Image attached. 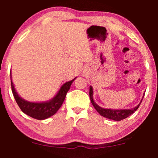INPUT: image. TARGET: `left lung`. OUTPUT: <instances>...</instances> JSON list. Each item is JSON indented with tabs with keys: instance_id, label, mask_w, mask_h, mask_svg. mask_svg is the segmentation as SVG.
Segmentation results:
<instances>
[{
	"instance_id": "1",
	"label": "left lung",
	"mask_w": 158,
	"mask_h": 158,
	"mask_svg": "<svg viewBox=\"0 0 158 158\" xmlns=\"http://www.w3.org/2000/svg\"><path fill=\"white\" fill-rule=\"evenodd\" d=\"M93 94H94V90H93V88L91 86H90V92H89V96L90 98V101H91L93 106L96 109L97 111L98 112L99 114L101 115L103 117H106L109 119H112L114 121H121L124 119L131 115L134 112L137 111L138 108L141 104L142 99L144 96V94H143L142 98L140 103L138 104L137 106L132 109H103V108L99 106L98 104H96V103L94 101V98H93Z\"/></svg>"
}]
</instances>
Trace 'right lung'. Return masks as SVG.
I'll return each instance as SVG.
<instances>
[{"label":"right lung","mask_w":158,"mask_h":158,"mask_svg":"<svg viewBox=\"0 0 158 158\" xmlns=\"http://www.w3.org/2000/svg\"><path fill=\"white\" fill-rule=\"evenodd\" d=\"M10 75L12 93L17 104L23 113L38 120L46 119L57 113V111L61 107L71 85L76 78L75 77L72 81L66 82L63 84L57 94L51 100L44 102H29L19 96L12 82L11 73H10Z\"/></svg>","instance_id":"obj_1"}]
</instances>
